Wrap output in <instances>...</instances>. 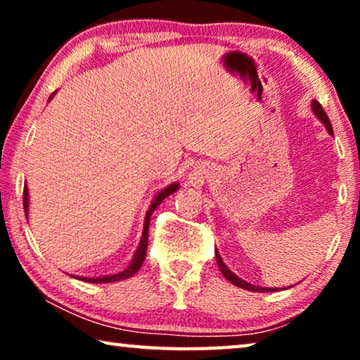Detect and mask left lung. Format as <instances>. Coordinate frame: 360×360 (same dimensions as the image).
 Returning a JSON list of instances; mask_svg holds the SVG:
<instances>
[{
  "label": "left lung",
  "mask_w": 360,
  "mask_h": 360,
  "mask_svg": "<svg viewBox=\"0 0 360 360\" xmlns=\"http://www.w3.org/2000/svg\"><path fill=\"white\" fill-rule=\"evenodd\" d=\"M311 106H313L314 115H316L319 120L324 122V126H326L328 132L333 136V126H331V121H329V117L326 115V111L323 110V106L319 105V101H316V100H313V105ZM216 262H218V267H219L221 272H223L224 277L228 278L231 283L236 285V287H240V288H244V290H250V292H269V290H274V288L255 287V285H252V283H248V282H244V280H240L238 275H234L228 267H226V264L223 262V260H221V255L218 254V250H216Z\"/></svg>",
  "instance_id": "obj_1"
}]
</instances>
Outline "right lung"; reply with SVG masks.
I'll list each match as a JSON object with an SVG mask.
<instances>
[{"label":"right lung","instance_id":"1","mask_svg":"<svg viewBox=\"0 0 360 360\" xmlns=\"http://www.w3.org/2000/svg\"><path fill=\"white\" fill-rule=\"evenodd\" d=\"M175 190H179V185L174 184L170 186H167L165 190H162L159 195L155 196L154 203L150 205L149 211H147L146 214V223H144V233H142V239H141V244L139 248H137L136 254H134V259H132V262L129 267H127L124 272L121 274H116V275H108V277H101V278H86V277H80V280H85V282H90V283H110V282H117V280H122V278H129L134 275L137 270H139L142 267V262H144L146 259V250H147V231H149V221H150V214L154 213V210L159 206L162 201H164L167 196L174 193ZM22 205H24V213L27 214V208H29V193H27V186L24 185V191H22Z\"/></svg>","mask_w":360,"mask_h":360}]
</instances>
